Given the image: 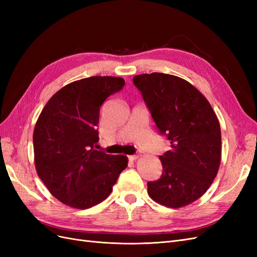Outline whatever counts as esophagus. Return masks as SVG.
<instances>
[{"label": "esophagus", "instance_id": "esophagus-1", "mask_svg": "<svg viewBox=\"0 0 257 257\" xmlns=\"http://www.w3.org/2000/svg\"><path fill=\"white\" fill-rule=\"evenodd\" d=\"M138 158H139V154L135 153V154H133V155H130L128 160H130V161H135V160H137Z\"/></svg>", "mask_w": 257, "mask_h": 257}]
</instances>
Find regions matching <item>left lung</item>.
Here are the masks:
<instances>
[{
	"instance_id": "left-lung-1",
	"label": "left lung",
	"mask_w": 257,
	"mask_h": 257,
	"mask_svg": "<svg viewBox=\"0 0 257 257\" xmlns=\"http://www.w3.org/2000/svg\"><path fill=\"white\" fill-rule=\"evenodd\" d=\"M159 133L170 143L160 160L163 174L148 182L157 203L181 208L201 197L221 162L220 123L206 97L177 76L152 73L133 78Z\"/></svg>"
}]
</instances>
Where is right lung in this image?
Returning a JSON list of instances; mask_svg holds the SVG:
<instances>
[{
    "label": "right lung",
    "instance_id": "add662e5",
    "mask_svg": "<svg viewBox=\"0 0 257 257\" xmlns=\"http://www.w3.org/2000/svg\"><path fill=\"white\" fill-rule=\"evenodd\" d=\"M125 84L120 77L93 76L59 90L41 112L33 134L35 167L52 195L77 209L105 200L127 166L124 155L95 150L99 108Z\"/></svg>",
    "mask_w": 257,
    "mask_h": 257
}]
</instances>
